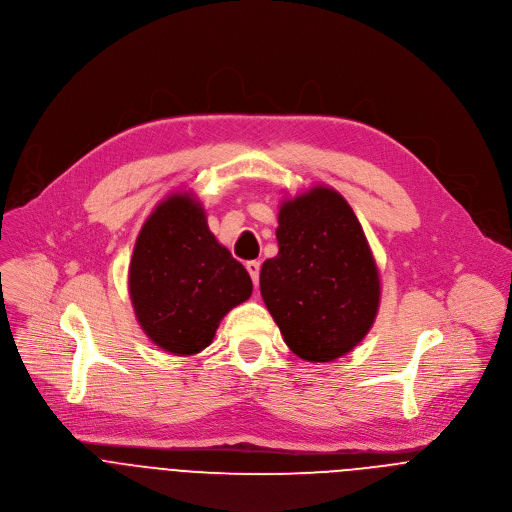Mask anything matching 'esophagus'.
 <instances>
[{
  "label": "esophagus",
  "mask_w": 512,
  "mask_h": 512,
  "mask_svg": "<svg viewBox=\"0 0 512 512\" xmlns=\"http://www.w3.org/2000/svg\"><path fill=\"white\" fill-rule=\"evenodd\" d=\"M247 271H249V275H251V279H253V283L257 285L259 283V271H261V263L259 261H247Z\"/></svg>",
  "instance_id": "1"
}]
</instances>
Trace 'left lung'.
Listing matches in <instances>:
<instances>
[{
	"mask_svg": "<svg viewBox=\"0 0 512 512\" xmlns=\"http://www.w3.org/2000/svg\"><path fill=\"white\" fill-rule=\"evenodd\" d=\"M279 253L261 267V297L287 347L309 363L353 351L375 323L381 279L363 227L331 187L283 201Z\"/></svg>",
	"mask_w": 512,
	"mask_h": 512,
	"instance_id": "left-lung-1",
	"label": "left lung"
}]
</instances>
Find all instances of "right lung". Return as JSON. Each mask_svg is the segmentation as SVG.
<instances>
[{"mask_svg":"<svg viewBox=\"0 0 512 512\" xmlns=\"http://www.w3.org/2000/svg\"><path fill=\"white\" fill-rule=\"evenodd\" d=\"M251 291L249 273L209 231L193 195L173 193L153 209L133 247L129 297L157 347L179 357L203 351Z\"/></svg>","mask_w":512,"mask_h":512,"instance_id":"1","label":"right lung"}]
</instances>
